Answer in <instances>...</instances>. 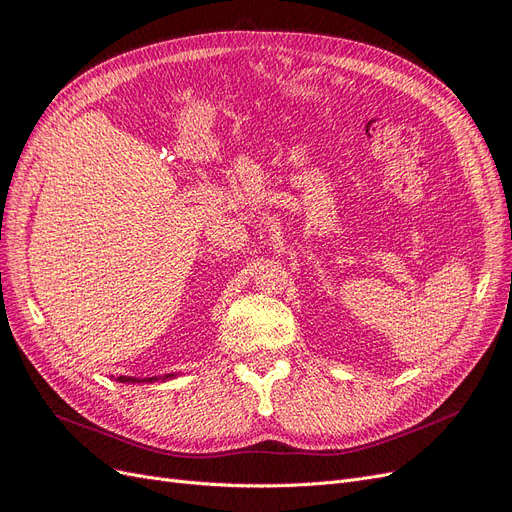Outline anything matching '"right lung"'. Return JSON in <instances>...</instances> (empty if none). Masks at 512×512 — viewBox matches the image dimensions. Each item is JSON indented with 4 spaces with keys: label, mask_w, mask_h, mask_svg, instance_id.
Here are the masks:
<instances>
[{
    "label": "right lung",
    "mask_w": 512,
    "mask_h": 512,
    "mask_svg": "<svg viewBox=\"0 0 512 512\" xmlns=\"http://www.w3.org/2000/svg\"><path fill=\"white\" fill-rule=\"evenodd\" d=\"M160 376H153V378H147V382L151 380H158ZM166 378H173V374H168ZM119 382H145V380H138V378H128V376H119Z\"/></svg>",
    "instance_id": "1"
}]
</instances>
